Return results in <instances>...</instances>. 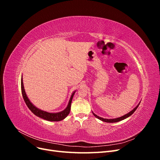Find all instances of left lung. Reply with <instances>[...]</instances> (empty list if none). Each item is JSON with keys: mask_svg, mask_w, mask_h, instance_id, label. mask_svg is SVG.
<instances>
[{"mask_svg": "<svg viewBox=\"0 0 160 160\" xmlns=\"http://www.w3.org/2000/svg\"><path fill=\"white\" fill-rule=\"evenodd\" d=\"M139 104L136 106V107H135L133 110L131 111L130 112H129V113H127L126 115H123V116H122V117L118 118L109 119H104V118H101V117H99V116L95 115L93 112V115L95 116V118H97L98 119H100V120H101V121H103V122H108V123H115V122H119V121L123 120V119H126L127 118L129 117L130 115H132L135 112V111L136 110L137 108H138V106H139Z\"/></svg>", "mask_w": 160, "mask_h": 160, "instance_id": "obj_1", "label": "left lung"}]
</instances>
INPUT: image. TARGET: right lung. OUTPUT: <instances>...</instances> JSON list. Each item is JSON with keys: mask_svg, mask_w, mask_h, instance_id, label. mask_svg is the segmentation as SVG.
<instances>
[{"mask_svg": "<svg viewBox=\"0 0 160 160\" xmlns=\"http://www.w3.org/2000/svg\"><path fill=\"white\" fill-rule=\"evenodd\" d=\"M21 91H22V95L23 97L24 101L27 105V107L32 112L35 114V115L38 116L43 119H45L47 121H50V122H59V121H61L62 119H64L67 115H69L70 110H71V101L72 99V98H73V95L75 93V91H74L72 93L68 105L66 108V109L63 111H61V112L59 113H49L47 112V111L41 110L37 108L35 105H33V104L29 101V99H28L27 96L26 95L25 89H24V85H23V82H22V78L21 79Z\"/></svg>", "mask_w": 160, "mask_h": 160, "instance_id": "right-lung-1", "label": "right lung"}]
</instances>
